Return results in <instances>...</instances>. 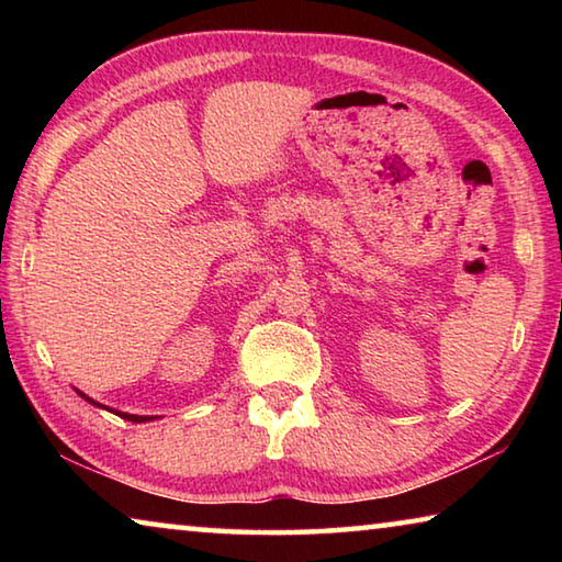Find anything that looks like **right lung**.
Here are the masks:
<instances>
[{
	"mask_svg": "<svg viewBox=\"0 0 562 562\" xmlns=\"http://www.w3.org/2000/svg\"><path fill=\"white\" fill-rule=\"evenodd\" d=\"M76 394H79L81 398H87L89 404H93V406H99V408H106V412H111V414H116V416H121V418H126V422H133V424H144V422H154L156 416H138V414H126V412H113V408H109V406H103V404H99V402H93L91 396H87L83 392H79V389H76Z\"/></svg>",
	"mask_w": 562,
	"mask_h": 562,
	"instance_id": "obj_1",
	"label": "right lung"
}]
</instances>
